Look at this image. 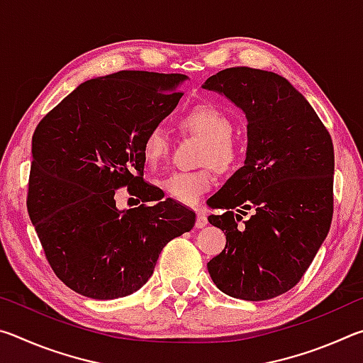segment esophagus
Masks as SVG:
<instances>
[{
	"label": "esophagus",
	"mask_w": 363,
	"mask_h": 363,
	"mask_svg": "<svg viewBox=\"0 0 363 363\" xmlns=\"http://www.w3.org/2000/svg\"><path fill=\"white\" fill-rule=\"evenodd\" d=\"M208 224V218L203 211H199L196 213V219H195V227L196 229H201V227H205Z\"/></svg>",
	"instance_id": "34e87169"
}]
</instances>
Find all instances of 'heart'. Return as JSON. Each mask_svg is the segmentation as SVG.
<instances>
[{
  "mask_svg": "<svg viewBox=\"0 0 363 363\" xmlns=\"http://www.w3.org/2000/svg\"><path fill=\"white\" fill-rule=\"evenodd\" d=\"M181 125L187 131L203 139L195 171H173L160 181V186L171 199L184 205H195L206 190L214 186L213 168L223 173L237 163L240 147L232 136V120L224 110L213 104H195L181 116ZM169 139L163 126H152L143 140V155L150 167H157L168 157Z\"/></svg>",
  "mask_w": 363,
  "mask_h": 363,
  "instance_id": "1",
  "label": "heart"
}]
</instances>
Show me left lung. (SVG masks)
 Here are the masks:
<instances>
[{"label": "left lung", "instance_id": "obj_1", "mask_svg": "<svg viewBox=\"0 0 363 363\" xmlns=\"http://www.w3.org/2000/svg\"><path fill=\"white\" fill-rule=\"evenodd\" d=\"M203 88L229 97L248 120L245 164L208 200L224 210L208 220L225 232L208 272L232 298L272 299L298 284L330 230L333 143L311 104L277 73L230 67Z\"/></svg>", "mask_w": 363, "mask_h": 363}]
</instances>
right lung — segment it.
I'll return each mask as SVG.
<instances>
[{"label":"right lung","instance_id":"add662e5","mask_svg":"<svg viewBox=\"0 0 363 363\" xmlns=\"http://www.w3.org/2000/svg\"><path fill=\"white\" fill-rule=\"evenodd\" d=\"M181 73L123 70L88 79L45 115L32 138L27 208L49 266L83 296L115 299L150 279L195 213L144 181L143 140L173 112ZM128 188L139 207L118 211ZM133 200V199H131Z\"/></svg>","mask_w":363,"mask_h":363}]
</instances>
